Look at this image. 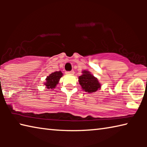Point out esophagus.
Wrapping results in <instances>:
<instances>
[{
	"label": "esophagus",
	"mask_w": 147,
	"mask_h": 147,
	"mask_svg": "<svg viewBox=\"0 0 147 147\" xmlns=\"http://www.w3.org/2000/svg\"><path fill=\"white\" fill-rule=\"evenodd\" d=\"M74 73V72L73 70H72L71 71H66L65 72V73L67 74H73Z\"/></svg>",
	"instance_id": "34e87169"
}]
</instances>
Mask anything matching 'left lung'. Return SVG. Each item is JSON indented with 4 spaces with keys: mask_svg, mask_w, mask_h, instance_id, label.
Wrapping results in <instances>:
<instances>
[{
    "mask_svg": "<svg viewBox=\"0 0 147 147\" xmlns=\"http://www.w3.org/2000/svg\"><path fill=\"white\" fill-rule=\"evenodd\" d=\"M82 75L79 76V84L86 92L93 93L100 88V84L98 82V79L88 71L82 72Z\"/></svg>",
    "mask_w": 147,
    "mask_h": 147,
    "instance_id": "obj_1",
    "label": "left lung"
}]
</instances>
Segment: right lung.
I'll return each mask as SVG.
<instances>
[{"label":"right lung","mask_w":147,"mask_h":147,"mask_svg":"<svg viewBox=\"0 0 147 147\" xmlns=\"http://www.w3.org/2000/svg\"><path fill=\"white\" fill-rule=\"evenodd\" d=\"M62 75H63V73L61 71H56L47 76L46 78V83H45V85L47 86V88H55Z\"/></svg>","instance_id":"add662e5"}]
</instances>
